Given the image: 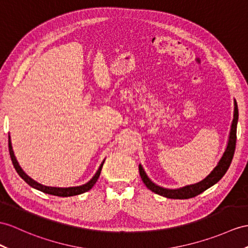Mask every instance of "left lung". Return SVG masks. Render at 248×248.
I'll return each instance as SVG.
<instances>
[{
  "instance_id": "8db88e82",
  "label": "left lung",
  "mask_w": 248,
  "mask_h": 248,
  "mask_svg": "<svg viewBox=\"0 0 248 248\" xmlns=\"http://www.w3.org/2000/svg\"><path fill=\"white\" fill-rule=\"evenodd\" d=\"M233 104H234L233 119H232V127H231V132H229L228 142L226 145L225 152L223 153V155L221 156L218 164H217V166L213 170H211V172L206 178L200 181V182L180 187V188H176V189L165 188V187H162L154 183L153 181L148 178L146 172H145L143 166L140 164L139 165V171H140L142 181L144 182V184L146 185L147 188L156 195H160L162 197H165L168 199H189L202 194L204 190H206L207 188H209V187L215 185L216 183H218L222 179V177L226 173L234 154L235 141H237V124H238V119H239V111H238V105L235 100Z\"/></svg>"
}]
</instances>
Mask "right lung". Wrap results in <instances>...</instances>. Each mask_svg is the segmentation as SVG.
Segmentation results:
<instances>
[{"mask_svg": "<svg viewBox=\"0 0 248 248\" xmlns=\"http://www.w3.org/2000/svg\"><path fill=\"white\" fill-rule=\"evenodd\" d=\"M8 144H9V154H10V158L11 161H13V164L16 168V172L19 173V176L25 181V182L29 185L33 187V188L38 189L40 191H43L45 194L48 195H52V196H58V197H71V196H77V195H81L84 194V192L88 191L89 189H92L93 185L95 184L96 181H98L99 177H100V173L102 170V167H103V164L105 162V159L103 160V162L101 163V165L99 167V170H96V172L94 173V176L90 179L87 183L80 185V186H72V187H52V186H46L43 184H40L38 183L37 181H34L33 179L30 178L28 174L25 173L22 170V167L20 166L19 162H17L15 153H14V149H13V145H11V140H10V136L8 138Z\"/></svg>", "mask_w": 248, "mask_h": 248, "instance_id": "right-lung-1", "label": "right lung"}]
</instances>
